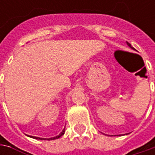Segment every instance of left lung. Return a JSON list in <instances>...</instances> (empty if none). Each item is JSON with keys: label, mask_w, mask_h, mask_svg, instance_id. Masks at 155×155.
<instances>
[{"label": "left lung", "mask_w": 155, "mask_h": 155, "mask_svg": "<svg viewBox=\"0 0 155 155\" xmlns=\"http://www.w3.org/2000/svg\"><path fill=\"white\" fill-rule=\"evenodd\" d=\"M127 44H128V46H130V47H131V45H130V44H129V43H128V42H127Z\"/></svg>", "instance_id": "obj_1"}]
</instances>
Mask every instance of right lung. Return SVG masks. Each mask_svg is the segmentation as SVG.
<instances>
[{
    "instance_id": "obj_1",
    "label": "right lung",
    "mask_w": 155,
    "mask_h": 155,
    "mask_svg": "<svg viewBox=\"0 0 155 155\" xmlns=\"http://www.w3.org/2000/svg\"><path fill=\"white\" fill-rule=\"evenodd\" d=\"M64 130H65V129L64 128V129H63L62 132H61L60 134H58V136H55V137H52V138H49V139H45V138H39V137H35V136H31V137H33V138H34V139H39V140H43V139H44V140H55V139H58V138H59L60 136H62L63 134H64Z\"/></svg>"
}]
</instances>
